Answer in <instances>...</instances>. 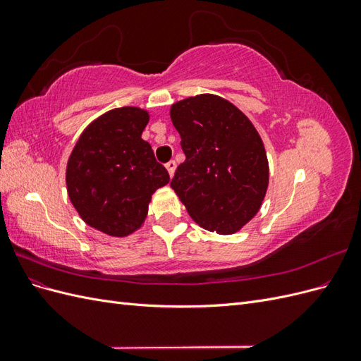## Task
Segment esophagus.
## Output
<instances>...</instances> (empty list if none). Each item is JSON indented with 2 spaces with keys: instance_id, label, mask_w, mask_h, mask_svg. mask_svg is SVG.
Wrapping results in <instances>:
<instances>
[{
  "instance_id": "34e87169",
  "label": "esophagus",
  "mask_w": 361,
  "mask_h": 361,
  "mask_svg": "<svg viewBox=\"0 0 361 361\" xmlns=\"http://www.w3.org/2000/svg\"><path fill=\"white\" fill-rule=\"evenodd\" d=\"M166 169H167V171H169V174H170V178H173L174 171H176V162H174V161H169V162L166 164Z\"/></svg>"
}]
</instances>
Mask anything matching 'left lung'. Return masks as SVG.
Wrapping results in <instances>:
<instances>
[{"mask_svg": "<svg viewBox=\"0 0 361 361\" xmlns=\"http://www.w3.org/2000/svg\"><path fill=\"white\" fill-rule=\"evenodd\" d=\"M170 117L185 154L170 187L206 231L238 232L256 215L268 188L257 130L233 104L214 94L176 102Z\"/></svg>", "mask_w": 361, "mask_h": 361, "instance_id": "1", "label": "left lung"}]
</instances>
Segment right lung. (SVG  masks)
I'll return each instance as SVG.
<instances>
[{
    "mask_svg": "<svg viewBox=\"0 0 361 361\" xmlns=\"http://www.w3.org/2000/svg\"><path fill=\"white\" fill-rule=\"evenodd\" d=\"M146 111L123 106L85 128L68 162L66 183L82 220L111 236H125L145 221L152 194L170 180L141 133Z\"/></svg>",
    "mask_w": 361,
    "mask_h": 361,
    "instance_id": "1",
    "label": "right lung"
}]
</instances>
